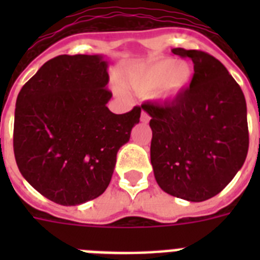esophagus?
Returning a JSON list of instances; mask_svg holds the SVG:
<instances>
[{
  "label": "esophagus",
  "instance_id": "34e87169",
  "mask_svg": "<svg viewBox=\"0 0 260 260\" xmlns=\"http://www.w3.org/2000/svg\"><path fill=\"white\" fill-rule=\"evenodd\" d=\"M140 121L144 122V124H147V122L150 121V116H148L146 112H142V116H140Z\"/></svg>",
  "mask_w": 260,
  "mask_h": 260
}]
</instances>
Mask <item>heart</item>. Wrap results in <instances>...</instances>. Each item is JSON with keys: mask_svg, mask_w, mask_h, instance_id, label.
Here are the masks:
<instances>
[{"mask_svg": "<svg viewBox=\"0 0 260 260\" xmlns=\"http://www.w3.org/2000/svg\"><path fill=\"white\" fill-rule=\"evenodd\" d=\"M193 79L189 63L162 59L126 77V86L139 94H150L160 101H173L185 93Z\"/></svg>", "mask_w": 260, "mask_h": 260, "instance_id": "1", "label": "heart"}]
</instances>
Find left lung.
<instances>
[{
	"instance_id": "1",
	"label": "left lung",
	"mask_w": 260,
	"mask_h": 260,
	"mask_svg": "<svg viewBox=\"0 0 260 260\" xmlns=\"http://www.w3.org/2000/svg\"><path fill=\"white\" fill-rule=\"evenodd\" d=\"M171 52L191 59L194 75L177 100L142 105L151 117V165L163 191L201 202L220 193L246 160V98L212 55L183 48Z\"/></svg>"
}]
</instances>
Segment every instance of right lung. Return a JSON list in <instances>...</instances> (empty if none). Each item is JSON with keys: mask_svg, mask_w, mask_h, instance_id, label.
Segmentation results:
<instances>
[{"mask_svg": "<svg viewBox=\"0 0 260 260\" xmlns=\"http://www.w3.org/2000/svg\"><path fill=\"white\" fill-rule=\"evenodd\" d=\"M108 82L104 55H59L17 95L13 148L18 170L59 205H79L105 191L117 151L139 122V106L124 114L108 109Z\"/></svg>", "mask_w": 260, "mask_h": 260, "instance_id": "1", "label": "right lung"}]
</instances>
